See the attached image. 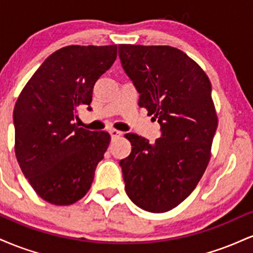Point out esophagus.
<instances>
[{
  "mask_svg": "<svg viewBox=\"0 0 253 253\" xmlns=\"http://www.w3.org/2000/svg\"><path fill=\"white\" fill-rule=\"evenodd\" d=\"M109 134L112 138H117V136L123 135V132H120V130L118 129H109Z\"/></svg>",
  "mask_w": 253,
  "mask_h": 253,
  "instance_id": "34e87169",
  "label": "esophagus"
}]
</instances>
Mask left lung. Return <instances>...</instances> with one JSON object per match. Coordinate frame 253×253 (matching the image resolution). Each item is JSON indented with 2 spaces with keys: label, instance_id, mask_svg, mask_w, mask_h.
Wrapping results in <instances>:
<instances>
[{
  "label": "left lung",
  "instance_id": "obj_1",
  "mask_svg": "<svg viewBox=\"0 0 253 253\" xmlns=\"http://www.w3.org/2000/svg\"><path fill=\"white\" fill-rule=\"evenodd\" d=\"M119 57L139 106L161 125L150 144L126 134L132 152L121 159L125 189L134 205L168 211L190 195L211 159L217 118L210 78L184 52L171 46L119 45Z\"/></svg>",
  "mask_w": 253,
  "mask_h": 253
}]
</instances>
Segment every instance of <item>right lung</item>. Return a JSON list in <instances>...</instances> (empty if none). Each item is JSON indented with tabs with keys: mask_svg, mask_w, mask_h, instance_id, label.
<instances>
[{
	"mask_svg": "<svg viewBox=\"0 0 253 253\" xmlns=\"http://www.w3.org/2000/svg\"><path fill=\"white\" fill-rule=\"evenodd\" d=\"M117 45L60 48L45 59L14 107L15 155L36 193L57 206L88 193L110 141L104 130L77 127V108L91 110L95 83L117 59Z\"/></svg>",
	"mask_w": 253,
	"mask_h": 253,
	"instance_id": "add662e5",
	"label": "right lung"
}]
</instances>
